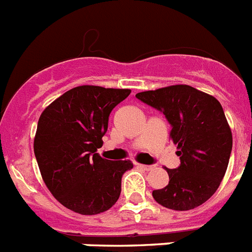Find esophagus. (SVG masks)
<instances>
[{
    "instance_id": "esophagus-1",
    "label": "esophagus",
    "mask_w": 252,
    "mask_h": 252,
    "mask_svg": "<svg viewBox=\"0 0 252 252\" xmlns=\"http://www.w3.org/2000/svg\"><path fill=\"white\" fill-rule=\"evenodd\" d=\"M139 167H141L143 170H145V171H151V170H153V168H155V166L153 165H139Z\"/></svg>"
}]
</instances>
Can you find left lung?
<instances>
[{"mask_svg":"<svg viewBox=\"0 0 252 252\" xmlns=\"http://www.w3.org/2000/svg\"><path fill=\"white\" fill-rule=\"evenodd\" d=\"M136 97L165 114L180 157L178 168L166 167L167 186L152 193L156 202L176 211L205 203L219 188L232 152V131L221 104L189 85L143 91Z\"/></svg>","mask_w":252,"mask_h":252,"instance_id":"left-lung-1","label":"left lung"}]
</instances>
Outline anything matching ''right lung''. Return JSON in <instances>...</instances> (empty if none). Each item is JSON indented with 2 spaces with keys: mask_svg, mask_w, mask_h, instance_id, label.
I'll return each mask as SVG.
<instances>
[{
  "mask_svg": "<svg viewBox=\"0 0 252 252\" xmlns=\"http://www.w3.org/2000/svg\"><path fill=\"white\" fill-rule=\"evenodd\" d=\"M130 89L84 85L64 93L39 116L33 143L39 172L51 194L81 215L107 211L121 194L130 159L109 161L97 155L108 117Z\"/></svg>",
  "mask_w": 252,
  "mask_h": 252,
  "instance_id": "1",
  "label": "right lung"
}]
</instances>
